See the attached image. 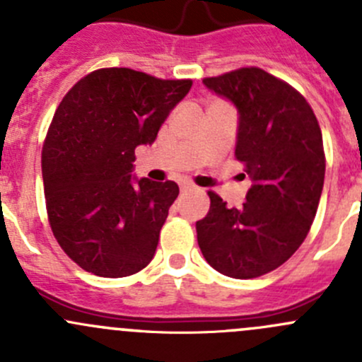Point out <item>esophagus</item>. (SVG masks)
Instances as JSON below:
<instances>
[{
    "mask_svg": "<svg viewBox=\"0 0 362 362\" xmlns=\"http://www.w3.org/2000/svg\"><path fill=\"white\" fill-rule=\"evenodd\" d=\"M191 189H194V184L192 182H182L180 184V191H191Z\"/></svg>",
    "mask_w": 362,
    "mask_h": 362,
    "instance_id": "esophagus-1",
    "label": "esophagus"
}]
</instances>
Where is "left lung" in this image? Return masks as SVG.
I'll list each match as a JSON object with an SVG mask.
<instances>
[{"instance_id": "obj_1", "label": "left lung", "mask_w": 362, "mask_h": 362, "mask_svg": "<svg viewBox=\"0 0 362 362\" xmlns=\"http://www.w3.org/2000/svg\"><path fill=\"white\" fill-rule=\"evenodd\" d=\"M203 83L240 112L235 158L254 185L240 208L214 191L196 222L208 264L233 279H255L282 266L305 242L320 194L326 156L319 120L299 90L257 66L206 76Z\"/></svg>"}]
</instances>
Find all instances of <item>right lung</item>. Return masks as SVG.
Masks as SVG:
<instances>
[{"label":"right lung","mask_w":362,"mask_h":362,"mask_svg":"<svg viewBox=\"0 0 362 362\" xmlns=\"http://www.w3.org/2000/svg\"><path fill=\"white\" fill-rule=\"evenodd\" d=\"M192 80H163L129 68L80 78L57 107L42 148L49 224L86 272L120 279L154 257L178 196L175 182L131 178L134 148L152 144Z\"/></svg>","instance_id":"add662e5"}]
</instances>
